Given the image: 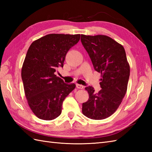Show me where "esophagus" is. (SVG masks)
Here are the masks:
<instances>
[{
	"label": "esophagus",
	"mask_w": 152,
	"mask_h": 152,
	"mask_svg": "<svg viewBox=\"0 0 152 152\" xmlns=\"http://www.w3.org/2000/svg\"><path fill=\"white\" fill-rule=\"evenodd\" d=\"M76 88L78 89H83V88H84V86H82V85H80V84H78V83H77Z\"/></svg>",
	"instance_id": "1"
}]
</instances>
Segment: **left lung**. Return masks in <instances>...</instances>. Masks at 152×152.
<instances>
[{"label":"left lung","instance_id":"left-lung-1","mask_svg":"<svg viewBox=\"0 0 152 152\" xmlns=\"http://www.w3.org/2000/svg\"><path fill=\"white\" fill-rule=\"evenodd\" d=\"M81 42L95 70L101 74V89L85 88L89 99L82 104V113L92 119H103L114 114L127 91L130 75L124 48L105 35H81Z\"/></svg>","mask_w":152,"mask_h":152}]
</instances>
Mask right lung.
<instances>
[{"label": "right lung", "mask_w": 152, "mask_h": 152, "mask_svg": "<svg viewBox=\"0 0 152 152\" xmlns=\"http://www.w3.org/2000/svg\"><path fill=\"white\" fill-rule=\"evenodd\" d=\"M80 34H50L34 41L25 56L21 70L25 94L34 114L52 120L61 114L63 102L75 88L55 74L63 67L65 56L78 42Z\"/></svg>", "instance_id": "obj_1"}]
</instances>
